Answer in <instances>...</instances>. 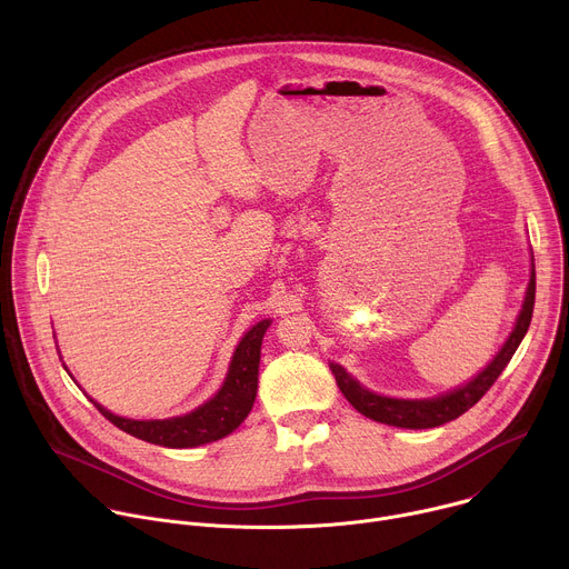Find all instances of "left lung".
<instances>
[{
	"instance_id": "1",
	"label": "left lung",
	"mask_w": 569,
	"mask_h": 569,
	"mask_svg": "<svg viewBox=\"0 0 569 569\" xmlns=\"http://www.w3.org/2000/svg\"><path fill=\"white\" fill-rule=\"evenodd\" d=\"M533 301H536V270H531V279H529V288H527V297L520 310V317L516 321V329L511 331L507 345L502 347V351L493 358V362L486 367L479 376H475L468 385L432 398V400H398V398H387V396H378L373 391H367L358 380H353L340 365L331 362V371L336 376V382L340 387V391L345 393V398L353 405V408L378 421V423H387V426H396V428H410V430H426V428H439L448 421H455L457 417H461L463 412H468L472 405L493 387V382L500 378V373L505 371V367L509 365V360L513 358L516 349L520 347L529 323H531V315H533Z\"/></svg>"
}]
</instances>
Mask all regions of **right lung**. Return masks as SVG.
I'll use <instances>...</instances> for the list:
<instances>
[{"mask_svg": "<svg viewBox=\"0 0 569 569\" xmlns=\"http://www.w3.org/2000/svg\"><path fill=\"white\" fill-rule=\"evenodd\" d=\"M270 327V319L259 321L248 336L240 340L227 380L222 389L200 405L198 410L167 419V421H132V419H121L101 408L99 402L97 410L114 423L119 430L154 443V446H164V448H196L202 443L218 441L227 435H231L246 417L250 415L254 398H257V382H259V360H261V342L263 336Z\"/></svg>", "mask_w": 569, "mask_h": 569, "instance_id": "add662e5", "label": "right lung"}]
</instances>
